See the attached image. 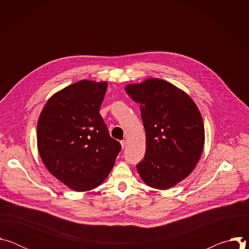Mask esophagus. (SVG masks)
Listing matches in <instances>:
<instances>
[{
  "label": "esophagus",
  "instance_id": "34e87169",
  "mask_svg": "<svg viewBox=\"0 0 249 249\" xmlns=\"http://www.w3.org/2000/svg\"><path fill=\"white\" fill-rule=\"evenodd\" d=\"M121 143V147H122V149H124L125 148V145H126V141L125 140H123V141H121L120 142Z\"/></svg>",
  "mask_w": 249,
  "mask_h": 249
}]
</instances>
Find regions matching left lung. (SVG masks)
<instances>
[{
  "label": "left lung",
  "mask_w": 249,
  "mask_h": 249,
  "mask_svg": "<svg viewBox=\"0 0 249 249\" xmlns=\"http://www.w3.org/2000/svg\"><path fill=\"white\" fill-rule=\"evenodd\" d=\"M126 92L140 104L146 132V154L137 164L141 178L156 189L173 187L192 172L203 151L205 130L197 105L160 79L129 85Z\"/></svg>",
  "instance_id": "left-lung-1"
}]
</instances>
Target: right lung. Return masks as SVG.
<instances>
[{"label": "right lung", "mask_w": 249, "mask_h": 249, "mask_svg": "<svg viewBox=\"0 0 249 249\" xmlns=\"http://www.w3.org/2000/svg\"><path fill=\"white\" fill-rule=\"evenodd\" d=\"M106 89V82L71 85L49 98L38 119L37 148L43 163L75 191L100 185L121 151L99 114Z\"/></svg>", "instance_id": "add662e5"}]
</instances>
